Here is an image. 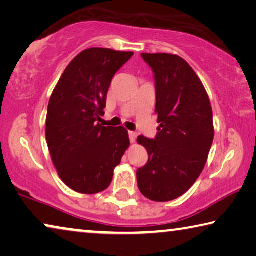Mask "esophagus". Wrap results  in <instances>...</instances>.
<instances>
[{"mask_svg":"<svg viewBox=\"0 0 256 256\" xmlns=\"http://www.w3.org/2000/svg\"><path fill=\"white\" fill-rule=\"evenodd\" d=\"M136 136H138V134H136V132H132V131L128 132V138H130V141H131V144H134L136 142Z\"/></svg>","mask_w":256,"mask_h":256,"instance_id":"34e87169","label":"esophagus"}]
</instances>
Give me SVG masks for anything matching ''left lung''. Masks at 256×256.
Returning <instances> with one entry per match:
<instances>
[{
    "label": "left lung",
    "mask_w": 256,
    "mask_h": 256,
    "mask_svg": "<svg viewBox=\"0 0 256 256\" xmlns=\"http://www.w3.org/2000/svg\"><path fill=\"white\" fill-rule=\"evenodd\" d=\"M154 72L158 118L155 139L138 136L148 162L136 171L141 194L154 202L176 200L204 168L214 139L213 112L200 77L176 54H141Z\"/></svg>",
    "instance_id": "8db88e82"
}]
</instances>
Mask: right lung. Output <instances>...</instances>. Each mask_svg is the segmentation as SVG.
I'll list each match as a JSON object with an SVG mask.
<instances>
[{"mask_svg":"<svg viewBox=\"0 0 256 256\" xmlns=\"http://www.w3.org/2000/svg\"><path fill=\"white\" fill-rule=\"evenodd\" d=\"M133 52L91 48L68 64L48 106L46 136L52 162L64 184L80 194L107 189L128 148L123 126H102L107 92L116 72Z\"/></svg>","mask_w":256,"mask_h":256,"instance_id":"1","label":"right lung"}]
</instances>
